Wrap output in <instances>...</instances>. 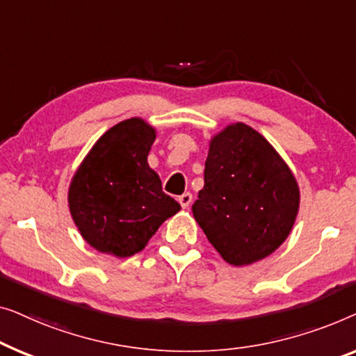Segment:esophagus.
Returning <instances> with one entry per match:
<instances>
[{
    "instance_id": "esophagus-1",
    "label": "esophagus",
    "mask_w": 356,
    "mask_h": 356,
    "mask_svg": "<svg viewBox=\"0 0 356 356\" xmlns=\"http://www.w3.org/2000/svg\"><path fill=\"white\" fill-rule=\"evenodd\" d=\"M192 200H193V197H192V193H184V195H180L179 197V203H180V207H182L184 209H187L188 207H190V203H192Z\"/></svg>"
}]
</instances>
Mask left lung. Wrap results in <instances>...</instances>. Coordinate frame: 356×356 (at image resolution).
<instances>
[{
	"mask_svg": "<svg viewBox=\"0 0 356 356\" xmlns=\"http://www.w3.org/2000/svg\"><path fill=\"white\" fill-rule=\"evenodd\" d=\"M298 208L292 169L258 130L234 122L213 135L192 213L224 261L248 266L276 252Z\"/></svg>",
	"mask_w": 356,
	"mask_h": 356,
	"instance_id": "1",
	"label": "left lung"
}]
</instances>
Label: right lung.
Wrapping results in <instances>:
<instances>
[{"label":"right lung","mask_w":356,"mask_h":356,"mask_svg":"<svg viewBox=\"0 0 356 356\" xmlns=\"http://www.w3.org/2000/svg\"><path fill=\"white\" fill-rule=\"evenodd\" d=\"M156 129L142 118L99 137L69 184L67 203L82 238L99 253L129 258L142 252L180 204L163 192L148 166Z\"/></svg>","instance_id":"add662e5"}]
</instances>
